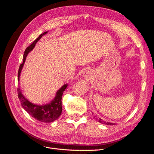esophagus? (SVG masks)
Segmentation results:
<instances>
[{
	"instance_id": "esophagus-1",
	"label": "esophagus",
	"mask_w": 154,
	"mask_h": 154,
	"mask_svg": "<svg viewBox=\"0 0 154 154\" xmlns=\"http://www.w3.org/2000/svg\"><path fill=\"white\" fill-rule=\"evenodd\" d=\"M83 76H84L86 80H91V78H92V73L90 71H88H88H86L85 72L84 74H83Z\"/></svg>"
}]
</instances>
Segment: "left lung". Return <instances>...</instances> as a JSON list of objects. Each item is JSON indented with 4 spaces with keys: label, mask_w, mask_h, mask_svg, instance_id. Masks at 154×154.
Wrapping results in <instances>:
<instances>
[{
    "label": "left lung",
    "mask_w": 154,
    "mask_h": 154,
    "mask_svg": "<svg viewBox=\"0 0 154 154\" xmlns=\"http://www.w3.org/2000/svg\"><path fill=\"white\" fill-rule=\"evenodd\" d=\"M92 116H94V115H93V113H92ZM94 118H96V120L98 121V122H99L100 123H102V124L109 125H114V123H109V122H104V121H103V120H102L101 119H100V118H97L96 115H94Z\"/></svg>",
    "instance_id": "left-lung-1"
}]
</instances>
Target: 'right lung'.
<instances>
[{
	"instance_id": "1",
	"label": "right lung",
	"mask_w": 154,
	"mask_h": 154,
	"mask_svg": "<svg viewBox=\"0 0 154 154\" xmlns=\"http://www.w3.org/2000/svg\"><path fill=\"white\" fill-rule=\"evenodd\" d=\"M47 33V32H44V33L41 34L38 38H37L33 42H32L29 46H28L25 50V52L23 57V62L20 65L19 69L18 72V79L19 80L20 74L22 71V69L24 66L25 60L27 54L33 49L36 43L38 42L40 38L44 35ZM67 85H64L57 92V96L54 97V100L51 101V103L46 105H36L31 103L27 99H26L24 96L22 94L20 87L17 88V92L18 94V98H19L20 102L23 108H24L27 112L31 115L32 118H34L39 122L44 123L53 122L56 119H57L59 116L61 115L62 111V95L65 89L67 88Z\"/></svg>"
}]
</instances>
